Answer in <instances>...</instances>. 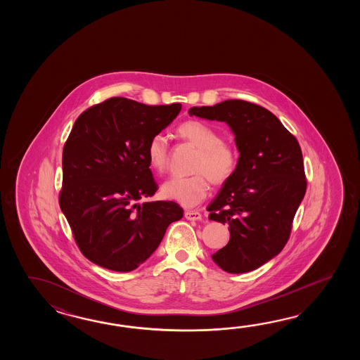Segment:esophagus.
I'll return each mask as SVG.
<instances>
[{"label":"esophagus","instance_id":"esophagus-1","mask_svg":"<svg viewBox=\"0 0 360 360\" xmlns=\"http://www.w3.org/2000/svg\"><path fill=\"white\" fill-rule=\"evenodd\" d=\"M185 219H188V220H193V221H198V220H202V214L198 212V211H185Z\"/></svg>","mask_w":360,"mask_h":360}]
</instances>
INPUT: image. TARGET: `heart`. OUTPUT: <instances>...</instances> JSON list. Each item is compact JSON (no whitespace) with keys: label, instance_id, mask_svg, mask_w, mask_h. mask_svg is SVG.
<instances>
[{"label":"heart","instance_id":"obj_1","mask_svg":"<svg viewBox=\"0 0 360 360\" xmlns=\"http://www.w3.org/2000/svg\"><path fill=\"white\" fill-rule=\"evenodd\" d=\"M176 135L198 149V155L191 169L195 174L171 177L163 184L162 193L184 207L198 206L210 193V180L214 185H224L236 175L239 150L236 144L224 140L221 134L211 124L199 120H189L179 124ZM169 154V141L165 135L157 134L149 140L146 158L154 172L163 174L166 171Z\"/></svg>","mask_w":360,"mask_h":360}]
</instances>
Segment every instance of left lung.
I'll list each match as a JSON object with an SVG mask.
<instances>
[{
	"mask_svg": "<svg viewBox=\"0 0 360 360\" xmlns=\"http://www.w3.org/2000/svg\"><path fill=\"white\" fill-rule=\"evenodd\" d=\"M189 115L226 122L236 135V175L207 208L208 219L229 224V243L212 255L228 273L260 268L281 252L306 191L297 139L268 109L245 100L193 107Z\"/></svg>",
	"mask_w": 360,
	"mask_h": 360,
	"instance_id": "1",
	"label": "left lung"
}]
</instances>
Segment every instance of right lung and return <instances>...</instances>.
Masks as SVG:
<instances>
[{
    "instance_id": "1",
    "label": "right lung",
    "mask_w": 360,
    "mask_h": 360,
    "mask_svg": "<svg viewBox=\"0 0 360 360\" xmlns=\"http://www.w3.org/2000/svg\"><path fill=\"white\" fill-rule=\"evenodd\" d=\"M181 104L146 105L110 98L77 118L63 149L59 205L86 259L131 271L157 250L184 211L172 200L139 205L158 189L146 146L172 122Z\"/></svg>"
}]
</instances>
